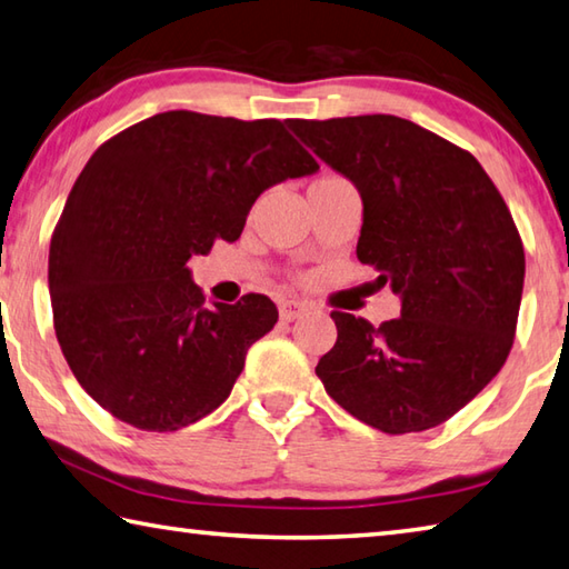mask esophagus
Returning <instances> with one entry per match:
<instances>
[{
    "label": "esophagus",
    "instance_id": "esophagus-1",
    "mask_svg": "<svg viewBox=\"0 0 569 569\" xmlns=\"http://www.w3.org/2000/svg\"><path fill=\"white\" fill-rule=\"evenodd\" d=\"M278 313H281L283 323H291V320L301 318L306 313V306L298 303V301H283L281 308H278Z\"/></svg>",
    "mask_w": 569,
    "mask_h": 569
}]
</instances>
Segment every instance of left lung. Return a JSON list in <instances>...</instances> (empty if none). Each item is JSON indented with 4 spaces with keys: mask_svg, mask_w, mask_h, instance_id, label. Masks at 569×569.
I'll list each match as a JSON object with an SVG mask.
<instances>
[{
    "mask_svg": "<svg viewBox=\"0 0 569 569\" xmlns=\"http://www.w3.org/2000/svg\"><path fill=\"white\" fill-rule=\"evenodd\" d=\"M363 201L358 261L400 296L378 328L333 311L316 376L350 416L388 436L436 428L500 373L525 281L520 233L472 153L390 113L288 119Z\"/></svg>",
    "mask_w": 569,
    "mask_h": 569,
    "instance_id": "1",
    "label": "left lung"
}]
</instances>
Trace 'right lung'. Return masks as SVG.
<instances>
[{"label": "right lung", "mask_w": 569, "mask_h": 569, "mask_svg": "<svg viewBox=\"0 0 569 569\" xmlns=\"http://www.w3.org/2000/svg\"><path fill=\"white\" fill-rule=\"evenodd\" d=\"M316 171L278 119L163 111L101 143L49 249L54 330L79 386L151 432L219 408L278 311L258 293L206 306L189 258L239 239L266 189Z\"/></svg>", "instance_id": "add662e5"}]
</instances>
